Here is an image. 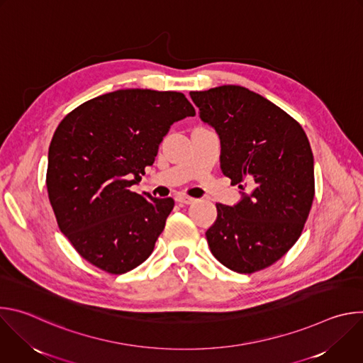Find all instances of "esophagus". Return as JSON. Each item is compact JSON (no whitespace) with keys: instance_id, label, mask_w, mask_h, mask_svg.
<instances>
[{"instance_id":"esophagus-1","label":"esophagus","mask_w":363,"mask_h":363,"mask_svg":"<svg viewBox=\"0 0 363 363\" xmlns=\"http://www.w3.org/2000/svg\"><path fill=\"white\" fill-rule=\"evenodd\" d=\"M175 201L179 202V203H192V202H194V198L186 196V195H177V196H175Z\"/></svg>"}]
</instances>
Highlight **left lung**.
<instances>
[{"mask_svg":"<svg viewBox=\"0 0 363 363\" xmlns=\"http://www.w3.org/2000/svg\"><path fill=\"white\" fill-rule=\"evenodd\" d=\"M199 118L221 140V169L251 192L227 206L206 241L227 269L251 274L274 264L301 235L315 198L313 153L297 121L266 97L225 84L191 91Z\"/></svg>","mask_w":363,"mask_h":363,"instance_id":"left-lung-1","label":"left lung"}]
</instances>
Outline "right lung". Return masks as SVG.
<instances>
[{"instance_id":"add662e5","label":"right lung","mask_w":363,"mask_h":363,"mask_svg":"<svg viewBox=\"0 0 363 363\" xmlns=\"http://www.w3.org/2000/svg\"><path fill=\"white\" fill-rule=\"evenodd\" d=\"M195 109L179 91L123 89L72 111L48 147L45 185L60 231L90 264L123 274L152 254L172 198L130 186L155 162L171 125Z\"/></svg>"}]
</instances>
